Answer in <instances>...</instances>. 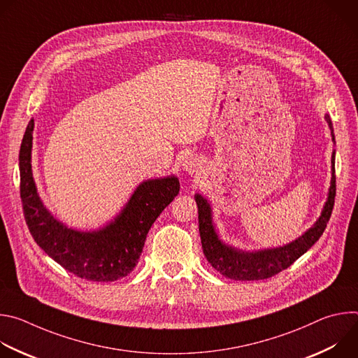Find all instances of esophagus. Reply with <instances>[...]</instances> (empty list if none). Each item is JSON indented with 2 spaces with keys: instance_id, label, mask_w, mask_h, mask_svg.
I'll list each match as a JSON object with an SVG mask.
<instances>
[{
  "instance_id": "obj_1",
  "label": "esophagus",
  "mask_w": 358,
  "mask_h": 358,
  "mask_svg": "<svg viewBox=\"0 0 358 358\" xmlns=\"http://www.w3.org/2000/svg\"><path fill=\"white\" fill-rule=\"evenodd\" d=\"M184 169L187 171H189V173H194L198 169H201V160L198 157H195V156H189L184 162Z\"/></svg>"
}]
</instances>
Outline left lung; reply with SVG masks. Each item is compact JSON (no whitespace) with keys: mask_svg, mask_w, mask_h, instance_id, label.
<instances>
[{"mask_svg":"<svg viewBox=\"0 0 358 358\" xmlns=\"http://www.w3.org/2000/svg\"><path fill=\"white\" fill-rule=\"evenodd\" d=\"M329 127L333 134V124L330 116H326ZM333 176L331 185L329 191V198L323 208L322 217L308 231L304 232L299 239L293 241L289 245L265 249L258 252H242L222 243L215 234L211 217V207L206 198L201 195H195V201L198 206V224H199V235L202 250L206 255L207 261L211 264L214 269H217L221 275L234 279V280H262L269 279L279 272L287 269L294 261H297L304 252H308L323 235L327 222L331 217V211L334 207L336 196V171H334V152H333Z\"/></svg>","mask_w":358,"mask_h":358,"instance_id":"1","label":"left lung"}]
</instances>
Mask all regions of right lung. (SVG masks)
<instances>
[{"instance_id":"right-lung-1","label":"right lung","mask_w":358,"mask_h":358,"mask_svg":"<svg viewBox=\"0 0 358 358\" xmlns=\"http://www.w3.org/2000/svg\"><path fill=\"white\" fill-rule=\"evenodd\" d=\"M34 120L27 126L20 150V192L34 241L64 269L93 282H115L138 264L148 229L178 195L176 177L144 181L123 211L106 228L79 232L57 221L42 206L31 170Z\"/></svg>"}]
</instances>
